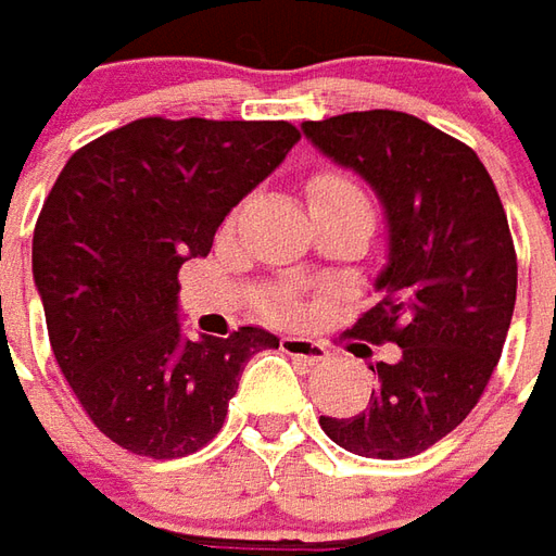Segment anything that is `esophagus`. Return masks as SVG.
Masks as SVG:
<instances>
[{
    "instance_id": "1",
    "label": "esophagus",
    "mask_w": 556,
    "mask_h": 556,
    "mask_svg": "<svg viewBox=\"0 0 556 556\" xmlns=\"http://www.w3.org/2000/svg\"><path fill=\"white\" fill-rule=\"evenodd\" d=\"M279 349L294 361H304V364H318V361L328 358V349L316 340H309V337H282L279 340Z\"/></svg>"
}]
</instances>
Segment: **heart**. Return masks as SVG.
Segmentation results:
<instances>
[{
    "label": "heart",
    "instance_id": "b5f03b06",
    "mask_svg": "<svg viewBox=\"0 0 556 556\" xmlns=\"http://www.w3.org/2000/svg\"><path fill=\"white\" fill-rule=\"evenodd\" d=\"M352 192H358L352 184H345L340 177H318L316 184H313V198L316 195H352ZM274 313L279 316H286L289 313V306L286 304H277L274 306Z\"/></svg>",
    "mask_w": 556,
    "mask_h": 556
}]
</instances>
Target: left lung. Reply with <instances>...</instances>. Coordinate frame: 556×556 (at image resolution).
Here are the masks:
<instances>
[{"mask_svg": "<svg viewBox=\"0 0 556 556\" xmlns=\"http://www.w3.org/2000/svg\"><path fill=\"white\" fill-rule=\"evenodd\" d=\"M333 165L358 174L386 216L382 301L355 321L367 343L400 345L367 409L318 425L345 452L403 460L460 425L506 343L518 262L491 174L467 143L400 111H352L301 123ZM367 358V355H361Z\"/></svg>", "mask_w": 556, "mask_h": 556, "instance_id": "8db88e82", "label": "left lung"}]
</instances>
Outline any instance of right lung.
I'll return each instance as SVG.
<instances>
[{
    "label": "right lung",
    "mask_w": 556,
    "mask_h": 556,
    "mask_svg": "<svg viewBox=\"0 0 556 556\" xmlns=\"http://www.w3.org/2000/svg\"><path fill=\"white\" fill-rule=\"evenodd\" d=\"M301 141L282 119L143 116L80 147L33 235L53 358L108 440L170 460L219 433L265 328L186 337L177 274Z\"/></svg>",
    "instance_id": "right-lung-1"
}]
</instances>
